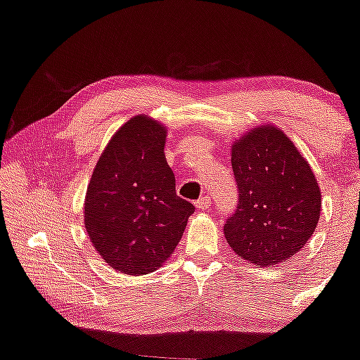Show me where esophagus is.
Wrapping results in <instances>:
<instances>
[{"label": "esophagus", "instance_id": "1", "mask_svg": "<svg viewBox=\"0 0 360 360\" xmlns=\"http://www.w3.org/2000/svg\"><path fill=\"white\" fill-rule=\"evenodd\" d=\"M194 205H196L198 210H207V207L211 206V198L210 196H205V198L198 199V201L194 202Z\"/></svg>", "mask_w": 360, "mask_h": 360}]
</instances>
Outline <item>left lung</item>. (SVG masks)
<instances>
[{
    "label": "left lung",
    "mask_w": 360,
    "mask_h": 360,
    "mask_svg": "<svg viewBox=\"0 0 360 360\" xmlns=\"http://www.w3.org/2000/svg\"><path fill=\"white\" fill-rule=\"evenodd\" d=\"M240 205L224 224L238 257L258 266L278 265L314 235L322 193L310 164L271 124L246 131L231 146Z\"/></svg>",
    "instance_id": "left-lung-1"
}]
</instances>
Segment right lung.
Listing matches in <instances>:
<instances>
[{
  "instance_id": "1",
  "label": "right lung",
  "mask_w": 360,
  "mask_h": 360,
  "mask_svg": "<svg viewBox=\"0 0 360 360\" xmlns=\"http://www.w3.org/2000/svg\"><path fill=\"white\" fill-rule=\"evenodd\" d=\"M166 125L134 115L98 158L84 202L90 243L125 275H146L174 253L194 206L176 194L167 166Z\"/></svg>"
}]
</instances>
